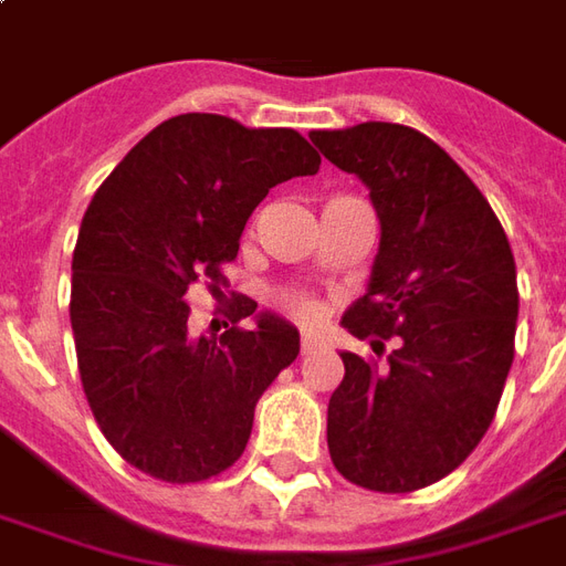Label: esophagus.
Here are the masks:
<instances>
[{
    "mask_svg": "<svg viewBox=\"0 0 566 566\" xmlns=\"http://www.w3.org/2000/svg\"><path fill=\"white\" fill-rule=\"evenodd\" d=\"M315 348H318V339H315L312 333H303V339H300V352H303V355H312Z\"/></svg>",
    "mask_w": 566,
    "mask_h": 566,
    "instance_id": "esophagus-1",
    "label": "esophagus"
}]
</instances>
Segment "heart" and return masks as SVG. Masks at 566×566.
<instances>
[{
  "label": "heart",
  "mask_w": 566,
  "mask_h": 566,
  "mask_svg": "<svg viewBox=\"0 0 566 566\" xmlns=\"http://www.w3.org/2000/svg\"><path fill=\"white\" fill-rule=\"evenodd\" d=\"M291 308H294L296 318H303L306 324H318V321L324 318V308H321V303H315L312 296H294V300H291Z\"/></svg>",
  "instance_id": "heart-1"
}]
</instances>
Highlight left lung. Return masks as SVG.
Returning <instances> with one entry per match:
<instances>
[{"instance_id": "obj_1", "label": "left lung", "mask_w": 566, "mask_h": 566, "mask_svg": "<svg viewBox=\"0 0 566 566\" xmlns=\"http://www.w3.org/2000/svg\"><path fill=\"white\" fill-rule=\"evenodd\" d=\"M312 142L367 185L379 218L367 294L343 327L397 336L381 369L343 352L331 458L360 488L418 491L458 470L497 412L518 321L510 239L470 175L418 129L367 120L315 129ZM381 339L369 345L379 352Z\"/></svg>"}]
</instances>
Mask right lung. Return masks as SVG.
<instances>
[{"instance_id": "add662e5", "label": "right lung", "mask_w": 566, "mask_h": 566, "mask_svg": "<svg viewBox=\"0 0 566 566\" xmlns=\"http://www.w3.org/2000/svg\"><path fill=\"white\" fill-rule=\"evenodd\" d=\"M296 129L223 115L163 120L117 163L81 221L72 303L81 385L117 454L163 482H202L239 461L254 406L300 355V331L235 296L221 336L190 333L187 296L221 282L272 187L315 175Z\"/></svg>"}]
</instances>
